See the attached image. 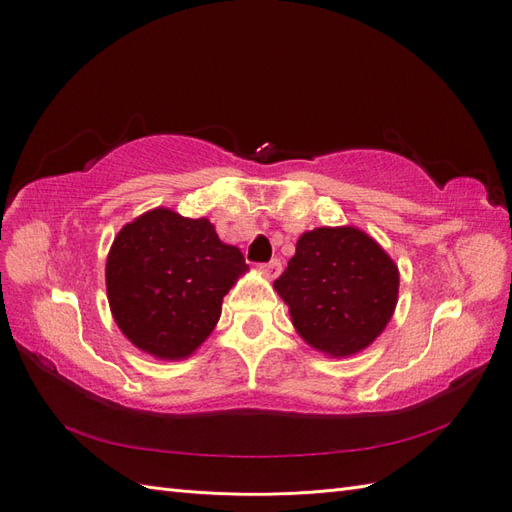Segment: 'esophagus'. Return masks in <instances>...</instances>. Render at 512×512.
Wrapping results in <instances>:
<instances>
[{
	"mask_svg": "<svg viewBox=\"0 0 512 512\" xmlns=\"http://www.w3.org/2000/svg\"><path fill=\"white\" fill-rule=\"evenodd\" d=\"M260 269H262V273H265L267 277H271V280H275V277L282 273V262L277 260V258H273V260L265 262V265H260Z\"/></svg>",
	"mask_w": 512,
	"mask_h": 512,
	"instance_id": "1",
	"label": "esophagus"
}]
</instances>
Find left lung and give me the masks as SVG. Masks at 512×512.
<instances>
[{"label": "left lung", "mask_w": 512, "mask_h": 512, "mask_svg": "<svg viewBox=\"0 0 512 512\" xmlns=\"http://www.w3.org/2000/svg\"><path fill=\"white\" fill-rule=\"evenodd\" d=\"M273 286L309 346L350 356L374 342L391 320L399 273L365 232L316 228L297 241V254Z\"/></svg>", "instance_id": "left-lung-1"}]
</instances>
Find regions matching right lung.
<instances>
[{"instance_id": "obj_1", "label": "right lung", "mask_w": 512, "mask_h": 512, "mask_svg": "<svg viewBox=\"0 0 512 512\" xmlns=\"http://www.w3.org/2000/svg\"><path fill=\"white\" fill-rule=\"evenodd\" d=\"M247 269L209 220L153 209L126 224L106 260L113 316L134 346L183 359L213 331L224 294Z\"/></svg>"}]
</instances>
